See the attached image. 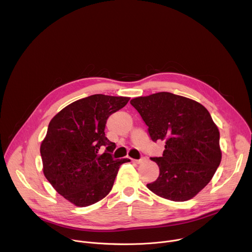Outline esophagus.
Returning a JSON list of instances; mask_svg holds the SVG:
<instances>
[{
    "instance_id": "1",
    "label": "esophagus",
    "mask_w": 252,
    "mask_h": 252,
    "mask_svg": "<svg viewBox=\"0 0 252 252\" xmlns=\"http://www.w3.org/2000/svg\"><path fill=\"white\" fill-rule=\"evenodd\" d=\"M145 160H146V158H140L139 159H132V161L135 162V163H141V162H143Z\"/></svg>"
}]
</instances>
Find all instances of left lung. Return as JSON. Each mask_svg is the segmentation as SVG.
I'll use <instances>...</instances> for the list:
<instances>
[{
    "label": "left lung",
    "instance_id": "8db88e82",
    "mask_svg": "<svg viewBox=\"0 0 252 252\" xmlns=\"http://www.w3.org/2000/svg\"><path fill=\"white\" fill-rule=\"evenodd\" d=\"M148 126L153 141H165L162 157L152 158L159 175L147 185L163 198L186 201L212 178L221 160L220 131L205 107L195 100L161 92L130 100Z\"/></svg>",
    "mask_w": 252,
    "mask_h": 252
}]
</instances>
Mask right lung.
Masks as SVG:
<instances>
[{"label":"right lung","mask_w":252,"mask_h":252,"mask_svg":"<svg viewBox=\"0 0 252 252\" xmlns=\"http://www.w3.org/2000/svg\"><path fill=\"white\" fill-rule=\"evenodd\" d=\"M128 100L93 94L68 104L50 122L40 150L44 174L75 205L89 206L109 194L121 164L129 161L114 159L116 143L104 132L107 119Z\"/></svg>","instance_id":"obj_1"}]
</instances>
